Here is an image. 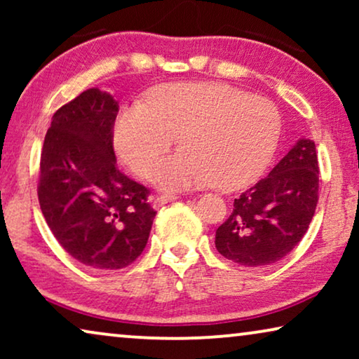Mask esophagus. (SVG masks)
Here are the masks:
<instances>
[{"label":"esophagus","instance_id":"obj_1","mask_svg":"<svg viewBox=\"0 0 359 359\" xmlns=\"http://www.w3.org/2000/svg\"><path fill=\"white\" fill-rule=\"evenodd\" d=\"M178 199V196L175 194H163V196H151L150 198V203L154 208H160V205H163L166 203H171V201H176Z\"/></svg>","mask_w":359,"mask_h":359}]
</instances>
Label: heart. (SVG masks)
Returning <instances> with one entry per match:
<instances>
[{
	"label": "heart",
	"instance_id": "obj_1",
	"mask_svg": "<svg viewBox=\"0 0 359 359\" xmlns=\"http://www.w3.org/2000/svg\"><path fill=\"white\" fill-rule=\"evenodd\" d=\"M281 127V114L266 97L220 81H180L155 88L147 102L126 106L114 124V147L147 178L180 134L184 147L156 165L155 184L188 189L214 183L235 191L264 173Z\"/></svg>",
	"mask_w": 359,
	"mask_h": 359
}]
</instances>
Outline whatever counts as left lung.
Here are the masks:
<instances>
[{
	"label": "left lung",
	"mask_w": 359,
	"mask_h": 359,
	"mask_svg": "<svg viewBox=\"0 0 359 359\" xmlns=\"http://www.w3.org/2000/svg\"><path fill=\"white\" fill-rule=\"evenodd\" d=\"M318 203L316 144L301 139L266 178L233 201L215 232V248L243 266L276 263L306 235Z\"/></svg>",
	"instance_id": "left-lung-1"
}]
</instances>
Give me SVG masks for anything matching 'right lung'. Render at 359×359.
<instances>
[{
    "label": "right lung",
    "mask_w": 359,
    "mask_h": 359,
    "mask_svg": "<svg viewBox=\"0 0 359 359\" xmlns=\"http://www.w3.org/2000/svg\"><path fill=\"white\" fill-rule=\"evenodd\" d=\"M119 104L90 88L52 117L41 154L37 196L63 250L96 269L129 266L144 252L155 210L150 191L116 165Z\"/></svg>",
    "instance_id": "obj_1"
}]
</instances>
